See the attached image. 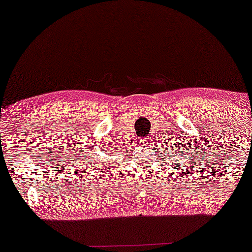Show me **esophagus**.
Masks as SVG:
<instances>
[{"instance_id": "obj_1", "label": "esophagus", "mask_w": 252, "mask_h": 252, "mask_svg": "<svg viewBox=\"0 0 252 252\" xmlns=\"http://www.w3.org/2000/svg\"><path fill=\"white\" fill-rule=\"evenodd\" d=\"M140 144H142V146H147V144H148V139H141L140 140Z\"/></svg>"}]
</instances>
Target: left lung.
I'll use <instances>...</instances> for the list:
<instances>
[{"mask_svg": "<svg viewBox=\"0 0 252 252\" xmlns=\"http://www.w3.org/2000/svg\"><path fill=\"white\" fill-rule=\"evenodd\" d=\"M179 149H180V148H179ZM166 150H167V148H166ZM172 151H174V146H172ZM177 155H178V154H177ZM171 156H172V155H171ZM180 156L185 157L184 155H181V154H180ZM192 156H194V155H192ZM168 159H170V158H168ZM184 159H185V158H184ZM181 163H182V161H181ZM184 163H186V161H184ZM185 167H186V166H185Z\"/></svg>", "mask_w": 252, "mask_h": 252, "instance_id": "1", "label": "left lung"}]
</instances>
